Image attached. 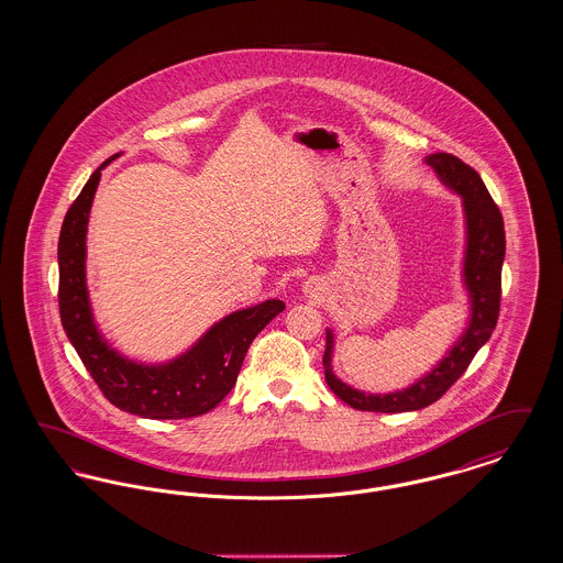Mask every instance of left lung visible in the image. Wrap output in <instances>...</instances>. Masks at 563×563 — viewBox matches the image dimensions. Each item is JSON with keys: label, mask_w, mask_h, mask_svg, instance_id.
<instances>
[{"label": "left lung", "mask_w": 563, "mask_h": 563, "mask_svg": "<svg viewBox=\"0 0 563 563\" xmlns=\"http://www.w3.org/2000/svg\"><path fill=\"white\" fill-rule=\"evenodd\" d=\"M427 164L432 166L443 186L462 196L464 219H466V251H464V287L471 297V319L464 333L457 338L454 346L432 367L430 374L416 379L411 386L388 393L372 395L356 390L342 379H338L331 369L333 356V331L327 329L324 344V379L329 388L350 407L361 411L379 413H401L429 407L439 401L460 375L466 372L473 356L489 340L496 329L500 312V287H503V262H505V221L500 209L492 200L489 191L479 177V173L466 162L452 154H430Z\"/></svg>", "instance_id": "left-lung-1"}]
</instances>
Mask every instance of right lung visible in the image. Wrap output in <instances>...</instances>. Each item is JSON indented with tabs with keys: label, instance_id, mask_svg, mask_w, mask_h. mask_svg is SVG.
<instances>
[{
	"label": "right lung",
	"instance_id": "1",
	"mask_svg": "<svg viewBox=\"0 0 563 563\" xmlns=\"http://www.w3.org/2000/svg\"><path fill=\"white\" fill-rule=\"evenodd\" d=\"M103 162L65 214L58 236V310L84 367L111 405L150 420H181L211 411L234 388L244 354L257 333L285 310L268 299L214 322L181 356L143 365L122 356L99 333L86 289V230Z\"/></svg>",
	"mask_w": 563,
	"mask_h": 563
}]
</instances>
